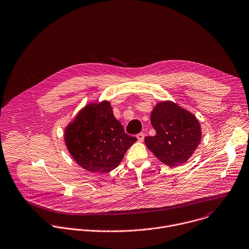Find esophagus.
<instances>
[{
  "label": "esophagus",
  "instance_id": "esophagus-1",
  "mask_svg": "<svg viewBox=\"0 0 249 249\" xmlns=\"http://www.w3.org/2000/svg\"><path fill=\"white\" fill-rule=\"evenodd\" d=\"M137 139L139 142H142L143 139H144V134L143 133H140L137 135Z\"/></svg>",
  "mask_w": 249,
  "mask_h": 249
}]
</instances>
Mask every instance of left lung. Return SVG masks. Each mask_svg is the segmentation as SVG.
Returning <instances> with one entry per match:
<instances>
[{"mask_svg":"<svg viewBox=\"0 0 249 249\" xmlns=\"http://www.w3.org/2000/svg\"><path fill=\"white\" fill-rule=\"evenodd\" d=\"M150 122L156 135L145 137L146 147L162 163L175 166L185 163L201 141V127L191 111L172 101L157 103Z\"/></svg>","mask_w":249,"mask_h":249,"instance_id":"8db88e82","label":"left lung"}]
</instances>
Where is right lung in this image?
Listing matches in <instances>:
<instances>
[{
    "instance_id": "right-lung-1",
    "label": "right lung",
    "mask_w": 249,
    "mask_h": 249,
    "mask_svg": "<svg viewBox=\"0 0 249 249\" xmlns=\"http://www.w3.org/2000/svg\"><path fill=\"white\" fill-rule=\"evenodd\" d=\"M64 143L80 167L108 173L120 164L137 141L124 132L108 101L91 102L82 107L64 128Z\"/></svg>"
}]
</instances>
